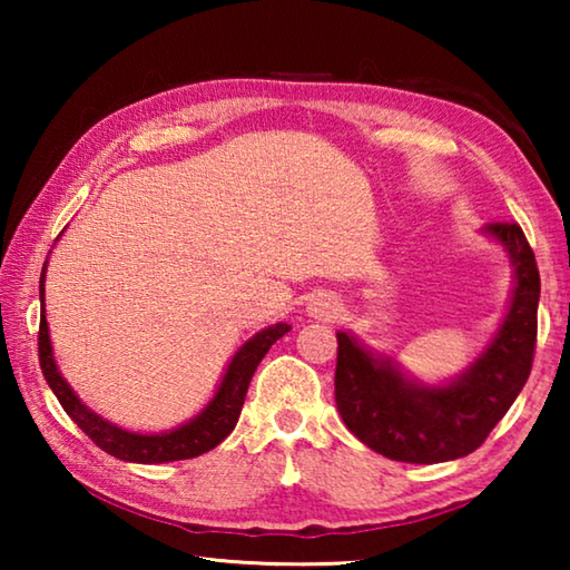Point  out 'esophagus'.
<instances>
[{
	"label": "esophagus",
	"mask_w": 570,
	"mask_h": 570,
	"mask_svg": "<svg viewBox=\"0 0 570 570\" xmlns=\"http://www.w3.org/2000/svg\"><path fill=\"white\" fill-rule=\"evenodd\" d=\"M308 314H314L316 320L330 322V320H336V314H340V306H336L334 298L320 294V296H314L312 302H308Z\"/></svg>",
	"instance_id": "obj_1"
}]
</instances>
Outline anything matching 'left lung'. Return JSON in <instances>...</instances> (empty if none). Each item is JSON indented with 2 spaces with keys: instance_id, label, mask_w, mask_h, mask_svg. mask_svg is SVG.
Wrapping results in <instances>:
<instances>
[{
  "instance_id": "8db88e82",
  "label": "left lung",
  "mask_w": 570,
  "mask_h": 570,
  "mask_svg": "<svg viewBox=\"0 0 570 570\" xmlns=\"http://www.w3.org/2000/svg\"><path fill=\"white\" fill-rule=\"evenodd\" d=\"M485 230L513 258L515 292L493 344L460 380L448 387H417L350 334H336V410L352 435L384 458L432 465L470 455L528 382L538 336L535 254L515 220H493Z\"/></svg>"
}]
</instances>
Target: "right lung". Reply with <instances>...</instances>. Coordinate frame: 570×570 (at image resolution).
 Wrapping results in <instances>:
<instances>
[{
  "mask_svg": "<svg viewBox=\"0 0 570 570\" xmlns=\"http://www.w3.org/2000/svg\"><path fill=\"white\" fill-rule=\"evenodd\" d=\"M42 286H45V268L40 276V298H45ZM288 330H292L288 324H276V326H268L264 332H258L254 340H248L236 352L234 360H230L228 372L224 382H220L214 402H210L193 422L183 424V428L173 432H163V435H135V432H125L120 428H115V424L105 422L102 417H98V414L90 412L80 400L75 397L70 384L62 380V374L57 372V364L52 360L45 306L40 314V332H37V352H40L42 374L47 384H50V390L55 392V397L60 400L62 410L70 414L77 428H80L85 435L95 442V445L118 460L153 465V462L198 458L204 455V452L214 450L218 442H224L230 435V430L236 428L250 377H254L258 362L266 356L268 346H272L276 340H282Z\"/></svg>",
  "mask_w": 570,
  "mask_h": 570,
  "instance_id": "add662e5",
  "label": "right lung"
}]
</instances>
